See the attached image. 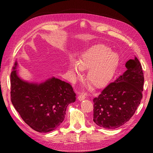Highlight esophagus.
Returning a JSON list of instances; mask_svg holds the SVG:
<instances>
[{
    "instance_id": "1",
    "label": "esophagus",
    "mask_w": 153,
    "mask_h": 153,
    "mask_svg": "<svg viewBox=\"0 0 153 153\" xmlns=\"http://www.w3.org/2000/svg\"><path fill=\"white\" fill-rule=\"evenodd\" d=\"M85 98V94H80L78 95V100H79V101H82V100H84Z\"/></svg>"
}]
</instances>
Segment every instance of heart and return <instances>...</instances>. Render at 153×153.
<instances>
[{"label": "heart", "mask_w": 153, "mask_h": 153, "mask_svg": "<svg viewBox=\"0 0 153 153\" xmlns=\"http://www.w3.org/2000/svg\"><path fill=\"white\" fill-rule=\"evenodd\" d=\"M118 62L117 55L103 44L91 46L78 58L70 59L68 66L76 78L81 76V70L88 69L87 81L94 89L104 87L113 76Z\"/></svg>", "instance_id": "heart-1"}]
</instances>
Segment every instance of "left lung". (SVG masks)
Listing matches in <instances>:
<instances>
[{"instance_id": "8db88e82", "label": "left lung", "mask_w": 153, "mask_h": 153, "mask_svg": "<svg viewBox=\"0 0 153 153\" xmlns=\"http://www.w3.org/2000/svg\"><path fill=\"white\" fill-rule=\"evenodd\" d=\"M127 70L93 99V121L100 127L123 126L135 114L142 98L144 78L138 59H129Z\"/></svg>"}]
</instances>
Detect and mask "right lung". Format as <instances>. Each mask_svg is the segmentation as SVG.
<instances>
[{
	"instance_id": "obj_1",
	"label": "right lung",
	"mask_w": 153,
	"mask_h": 153,
	"mask_svg": "<svg viewBox=\"0 0 153 153\" xmlns=\"http://www.w3.org/2000/svg\"><path fill=\"white\" fill-rule=\"evenodd\" d=\"M16 62L11 73V100L24 122L34 129L47 133L58 128L67 106L75 102L72 86L54 76L41 83L22 80Z\"/></svg>"
}]
</instances>
